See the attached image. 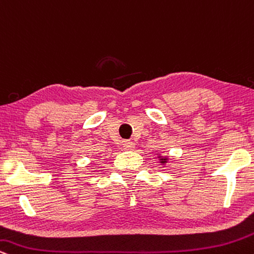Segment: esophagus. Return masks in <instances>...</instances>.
Here are the masks:
<instances>
[{
	"label": "esophagus",
	"instance_id": "34e87169",
	"mask_svg": "<svg viewBox=\"0 0 254 254\" xmlns=\"http://www.w3.org/2000/svg\"><path fill=\"white\" fill-rule=\"evenodd\" d=\"M122 147H124L125 151H133L135 146H134L132 141H124V144H122Z\"/></svg>",
	"mask_w": 254,
	"mask_h": 254
}]
</instances>
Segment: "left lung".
Masks as SVG:
<instances>
[{
  "instance_id": "obj_1",
  "label": "left lung",
  "mask_w": 254,
  "mask_h": 254,
  "mask_svg": "<svg viewBox=\"0 0 254 254\" xmlns=\"http://www.w3.org/2000/svg\"><path fill=\"white\" fill-rule=\"evenodd\" d=\"M157 159L159 160V164H162V165H166V164L169 163V156H162L160 153H158L157 156Z\"/></svg>"
}]
</instances>
